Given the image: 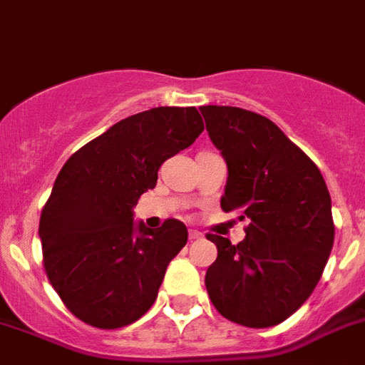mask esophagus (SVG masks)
Listing matches in <instances>:
<instances>
[{"label":"esophagus","instance_id":"34e87169","mask_svg":"<svg viewBox=\"0 0 365 365\" xmlns=\"http://www.w3.org/2000/svg\"><path fill=\"white\" fill-rule=\"evenodd\" d=\"M198 239H202V233L198 230H189V240H198Z\"/></svg>","mask_w":365,"mask_h":365}]
</instances>
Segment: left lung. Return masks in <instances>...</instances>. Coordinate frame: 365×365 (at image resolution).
Returning <instances> with one entry per match:
<instances>
[{
	"label": "left lung",
	"instance_id": "left-lung-1",
	"mask_svg": "<svg viewBox=\"0 0 365 365\" xmlns=\"http://www.w3.org/2000/svg\"><path fill=\"white\" fill-rule=\"evenodd\" d=\"M227 165L220 207L248 218L242 242L207 235L218 257L205 288L215 309L244 327L284 322L318 284L334 242L331 195L316 163L268 117L202 106Z\"/></svg>",
	"mask_w": 365,
	"mask_h": 365
}]
</instances>
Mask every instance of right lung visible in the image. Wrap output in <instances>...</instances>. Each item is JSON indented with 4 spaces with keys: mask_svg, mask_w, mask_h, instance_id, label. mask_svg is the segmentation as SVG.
<instances>
[{
    "mask_svg": "<svg viewBox=\"0 0 365 365\" xmlns=\"http://www.w3.org/2000/svg\"><path fill=\"white\" fill-rule=\"evenodd\" d=\"M204 132L195 106L130 115L78 148L58 173L40 217L43 268L64 305L97 329L134 323L156 301L169 262L187 242L183 222H134L165 160Z\"/></svg>",
    "mask_w": 365,
    "mask_h": 365,
    "instance_id": "1",
    "label": "right lung"
}]
</instances>
